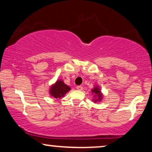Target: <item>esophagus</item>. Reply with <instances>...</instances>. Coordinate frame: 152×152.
<instances>
[{
    "instance_id": "esophagus-1",
    "label": "esophagus",
    "mask_w": 152,
    "mask_h": 152,
    "mask_svg": "<svg viewBox=\"0 0 152 152\" xmlns=\"http://www.w3.org/2000/svg\"><path fill=\"white\" fill-rule=\"evenodd\" d=\"M76 88L77 89V90H79V91H82V89H83V87L82 86H77L76 87Z\"/></svg>"
}]
</instances>
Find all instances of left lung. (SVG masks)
Listing matches in <instances>:
<instances>
[{"instance_id":"8db88e82","label":"left lung","mask_w":152,"mask_h":152,"mask_svg":"<svg viewBox=\"0 0 152 152\" xmlns=\"http://www.w3.org/2000/svg\"><path fill=\"white\" fill-rule=\"evenodd\" d=\"M91 92L93 94V97L94 98L93 99V102H100L103 98V94L102 93L100 88H99L98 86H95L92 90Z\"/></svg>"}]
</instances>
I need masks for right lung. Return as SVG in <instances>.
<instances>
[{
    "instance_id": "right-lung-1",
    "label": "right lung",
    "mask_w": 152,
    "mask_h": 152,
    "mask_svg": "<svg viewBox=\"0 0 152 152\" xmlns=\"http://www.w3.org/2000/svg\"><path fill=\"white\" fill-rule=\"evenodd\" d=\"M70 90V88L69 86L64 84V81L59 80L50 86L49 93L50 96L55 97V98H61Z\"/></svg>"
}]
</instances>
